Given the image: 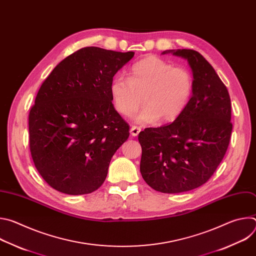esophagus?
Instances as JSON below:
<instances>
[{
	"label": "esophagus",
	"mask_w": 256,
	"mask_h": 256,
	"mask_svg": "<svg viewBox=\"0 0 256 256\" xmlns=\"http://www.w3.org/2000/svg\"><path fill=\"white\" fill-rule=\"evenodd\" d=\"M140 126H132L130 128V134H132V136H136L140 134Z\"/></svg>",
	"instance_id": "1"
}]
</instances>
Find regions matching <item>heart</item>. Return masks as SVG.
I'll use <instances>...</instances> for the list:
<instances>
[{"mask_svg": "<svg viewBox=\"0 0 256 256\" xmlns=\"http://www.w3.org/2000/svg\"><path fill=\"white\" fill-rule=\"evenodd\" d=\"M109 92L118 114L132 116L144 98L146 106L136 116V122L152 124L159 120L166 124L175 120L186 110L194 93V79L186 68L148 56L132 66L128 78L116 76Z\"/></svg>", "mask_w": 256, "mask_h": 256, "instance_id": "obj_1", "label": "heart"}]
</instances>
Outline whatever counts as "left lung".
Instances as JSON below:
<instances>
[{"instance_id":"left-lung-1","label":"left lung","mask_w":256,"mask_h":256,"mask_svg":"<svg viewBox=\"0 0 256 256\" xmlns=\"http://www.w3.org/2000/svg\"><path fill=\"white\" fill-rule=\"evenodd\" d=\"M169 54L188 60L194 93L186 110L173 122L138 134L140 170L153 190L179 194L204 184L222 162L232 132L231 100L226 86L200 52H162Z\"/></svg>"}]
</instances>
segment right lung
<instances>
[{"label":"right lung","instance_id":"obj_1","mask_svg":"<svg viewBox=\"0 0 256 256\" xmlns=\"http://www.w3.org/2000/svg\"><path fill=\"white\" fill-rule=\"evenodd\" d=\"M134 56L84 48L62 60L42 85L29 114L30 152L56 190L79 196L102 186L112 156L130 136L109 86Z\"/></svg>","mask_w":256,"mask_h":256}]
</instances>
